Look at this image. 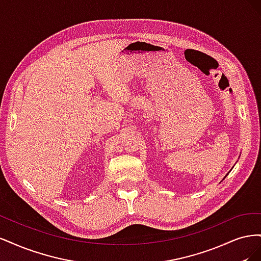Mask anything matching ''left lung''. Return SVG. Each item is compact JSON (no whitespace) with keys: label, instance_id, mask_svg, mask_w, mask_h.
Listing matches in <instances>:
<instances>
[{"label":"left lung","instance_id":"1","mask_svg":"<svg viewBox=\"0 0 261 261\" xmlns=\"http://www.w3.org/2000/svg\"><path fill=\"white\" fill-rule=\"evenodd\" d=\"M226 175H227V174H226Z\"/></svg>","mask_w":261,"mask_h":261}]
</instances>
